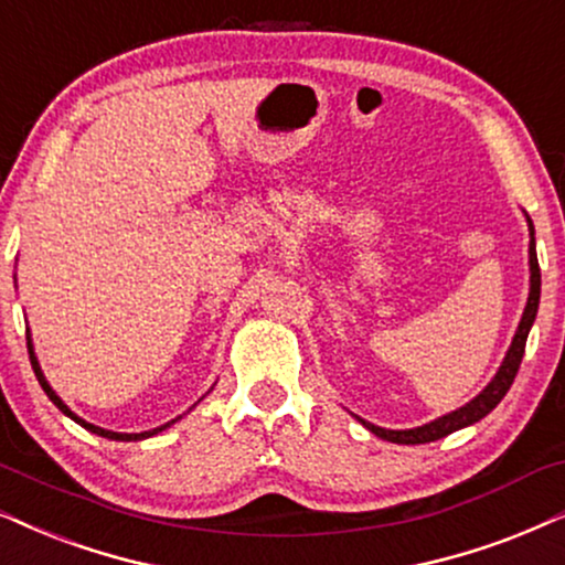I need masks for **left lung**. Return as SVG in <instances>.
<instances>
[{
    "label": "left lung",
    "instance_id": "8db88e82",
    "mask_svg": "<svg viewBox=\"0 0 565 565\" xmlns=\"http://www.w3.org/2000/svg\"><path fill=\"white\" fill-rule=\"evenodd\" d=\"M530 220V217H526ZM530 269H532V277H530V298H526V309L522 313V321H519V329L514 334V342H511L507 358H503V365L498 369L495 379L490 381V384L482 390L478 397H475L470 405L454 409V413L438 417V420L428 423V426H420V428H413V430H386V428H379L373 426V423H365L361 420L365 428L371 430V434H376L379 438H384V441H392V444H428V441H438V438L454 434V430L465 428V426H472V423H478L480 417H486L490 409H493L498 402L507 397V392L511 390V384H514L516 379V371L519 365H522V358H524V348H526V334H530L532 329V321L537 317V306H540V265H537V252H534V228H532V220H530Z\"/></svg>",
    "mask_w": 565,
    "mask_h": 565
}]
</instances>
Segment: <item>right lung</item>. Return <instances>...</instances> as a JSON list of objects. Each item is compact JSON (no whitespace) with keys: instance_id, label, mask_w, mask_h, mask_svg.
<instances>
[{"instance_id":"obj_1","label":"right lung","mask_w":565,"mask_h":565,"mask_svg":"<svg viewBox=\"0 0 565 565\" xmlns=\"http://www.w3.org/2000/svg\"><path fill=\"white\" fill-rule=\"evenodd\" d=\"M28 353H31V365H33V371H35V379H39V384L43 386V392H46V397H49L51 402H54V405H56L58 409H62L64 415H70L72 420L79 423V426L90 430V434H98V436H104V438H114V441H139V438H150V436H156L158 430H163L166 426H171V423H166V426H160V428H152V430H145V434H114V430H106V428H98V426H93V423H85L83 417H77L75 413H72V409H70L67 405H64L62 399L56 397V392L51 390V386H49V381L43 379V373H41V365H39V361H35V353H33V345H31V340H28Z\"/></svg>"}]
</instances>
